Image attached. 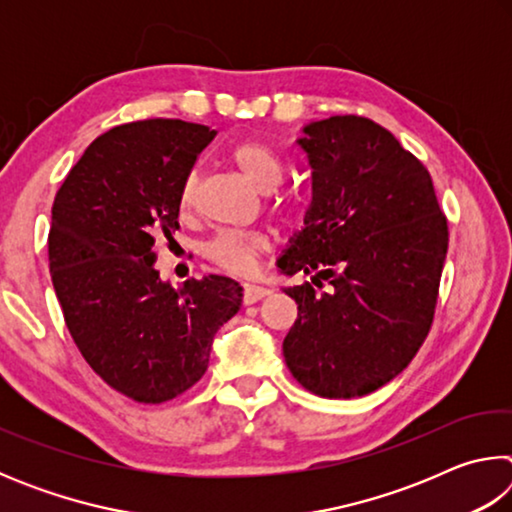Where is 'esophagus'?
<instances>
[{
    "label": "esophagus",
    "instance_id": "34e87169",
    "mask_svg": "<svg viewBox=\"0 0 512 512\" xmlns=\"http://www.w3.org/2000/svg\"><path fill=\"white\" fill-rule=\"evenodd\" d=\"M266 296H271V289L255 287V284H248V287H244V302H246V305H253V302L262 300Z\"/></svg>",
    "mask_w": 512,
    "mask_h": 512
}]
</instances>
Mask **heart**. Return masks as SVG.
Masks as SVG:
<instances>
[{
  "label": "heart",
  "mask_w": 512,
  "mask_h": 512,
  "mask_svg": "<svg viewBox=\"0 0 512 512\" xmlns=\"http://www.w3.org/2000/svg\"><path fill=\"white\" fill-rule=\"evenodd\" d=\"M230 158L237 164L241 176L259 192H271L287 176V164H284L282 155L262 140H244L235 144ZM196 189L198 176L196 171H192L187 173L183 185H180V207H183V212H189L194 207ZM268 246H271V239L264 232L225 230L207 244V257L223 271L246 277L255 273L259 257L266 253Z\"/></svg>",
  "instance_id": "heart-1"
}]
</instances>
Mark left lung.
I'll return each mask as SVG.
<instances>
[{
	"label": "left lung",
	"mask_w": 512,
	"mask_h": 512,
	"mask_svg": "<svg viewBox=\"0 0 512 512\" xmlns=\"http://www.w3.org/2000/svg\"><path fill=\"white\" fill-rule=\"evenodd\" d=\"M298 144L314 203L277 264L287 275H316L284 289L298 302L284 361L309 393L350 400L400 375L427 339L447 216L427 167L372 119L314 121Z\"/></svg>",
	"instance_id": "obj_1"
}]
</instances>
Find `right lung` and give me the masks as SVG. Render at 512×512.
Returning a JSON list of instances; mask_svg holds the SVG:
<instances>
[{
  "instance_id": "obj_1",
  "label": "right lung",
  "mask_w": 512,
  "mask_h": 512,
  "mask_svg": "<svg viewBox=\"0 0 512 512\" xmlns=\"http://www.w3.org/2000/svg\"><path fill=\"white\" fill-rule=\"evenodd\" d=\"M214 131L183 119L128 121L99 135L51 207L49 268L88 366L121 395L162 404L205 375L212 339L237 314L223 275L160 282L155 257L178 230L180 185Z\"/></svg>"
}]
</instances>
